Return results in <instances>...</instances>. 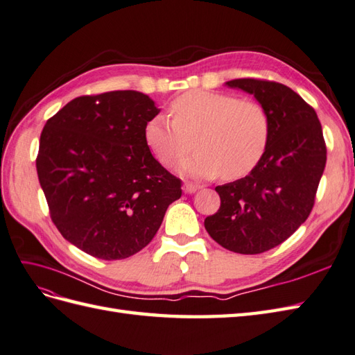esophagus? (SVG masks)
<instances>
[{
  "label": "esophagus",
  "mask_w": 355,
  "mask_h": 355,
  "mask_svg": "<svg viewBox=\"0 0 355 355\" xmlns=\"http://www.w3.org/2000/svg\"><path fill=\"white\" fill-rule=\"evenodd\" d=\"M199 189H201V186L193 184V183H184V184H183L184 193H195L196 190H199Z\"/></svg>",
  "instance_id": "obj_1"
}]
</instances>
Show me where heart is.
Listing matches in <instances>:
<instances>
[{"instance_id":"b5f03b06","label":"heart","mask_w":355,"mask_h":355,"mask_svg":"<svg viewBox=\"0 0 355 355\" xmlns=\"http://www.w3.org/2000/svg\"><path fill=\"white\" fill-rule=\"evenodd\" d=\"M171 115L172 120L165 115L148 120L144 138L154 157L166 166L192 150L193 141L198 151L180 162L181 175L241 178L264 156L270 118L257 102L196 89L177 97L171 103Z\"/></svg>"}]
</instances>
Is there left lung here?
Listing matches in <instances>:
<instances>
[{"label":"left lung","mask_w":355,"mask_h":355,"mask_svg":"<svg viewBox=\"0 0 355 355\" xmlns=\"http://www.w3.org/2000/svg\"><path fill=\"white\" fill-rule=\"evenodd\" d=\"M225 85L258 100L270 118V138L249 175L216 187L220 208L204 225L222 248L257 255L284 243L311 214L327 148L315 109L289 87L259 79Z\"/></svg>","instance_id":"obj_1"}]
</instances>
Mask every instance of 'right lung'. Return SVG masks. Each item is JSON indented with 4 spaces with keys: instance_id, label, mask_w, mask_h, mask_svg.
I'll list each match as a JSON object with an SVG mask.
<instances>
[{
    "instance_id": "1",
    "label": "right lung",
    "mask_w": 355,
    "mask_h": 355,
    "mask_svg": "<svg viewBox=\"0 0 355 355\" xmlns=\"http://www.w3.org/2000/svg\"><path fill=\"white\" fill-rule=\"evenodd\" d=\"M159 112L139 91H109L73 98L43 127L35 166L52 222L91 257L114 261L142 250L181 196V181L144 138Z\"/></svg>"
}]
</instances>
